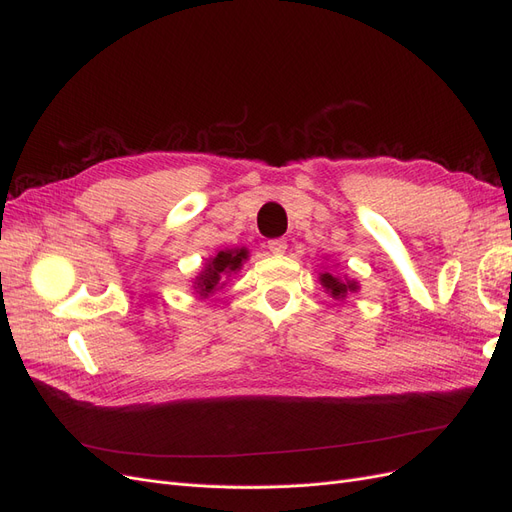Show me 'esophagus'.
I'll return each instance as SVG.
<instances>
[{"instance_id":"obj_1","label":"esophagus","mask_w":512,"mask_h":512,"mask_svg":"<svg viewBox=\"0 0 512 512\" xmlns=\"http://www.w3.org/2000/svg\"><path fill=\"white\" fill-rule=\"evenodd\" d=\"M268 249H270V253H274V255H283V253L287 251V240H283V238L270 240V242H268Z\"/></svg>"}]
</instances>
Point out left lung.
Returning a JSON list of instances; mask_svg holds the SVG:
<instances>
[{
	"mask_svg": "<svg viewBox=\"0 0 512 512\" xmlns=\"http://www.w3.org/2000/svg\"><path fill=\"white\" fill-rule=\"evenodd\" d=\"M321 285L325 289V293L332 295L334 300H344L346 295L357 293L359 291V283L355 278H349L346 274H338V272H321L319 274Z\"/></svg>",
	"mask_w": 512,
	"mask_h": 512,
	"instance_id": "left-lung-1",
	"label": "left lung"
}]
</instances>
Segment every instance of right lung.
<instances>
[{
  "label": "right lung",
  "instance_id": "right-lung-1",
  "mask_svg": "<svg viewBox=\"0 0 512 512\" xmlns=\"http://www.w3.org/2000/svg\"><path fill=\"white\" fill-rule=\"evenodd\" d=\"M249 259V249L236 246V249H225L217 255L206 259L202 272L193 278V291L200 300L210 298L214 291H219L227 285L229 276L242 270V263Z\"/></svg>",
  "mask_w": 512,
  "mask_h": 512
}]
</instances>
